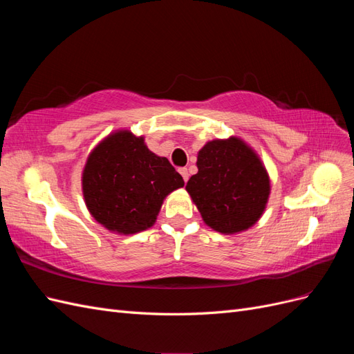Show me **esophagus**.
I'll use <instances>...</instances> for the list:
<instances>
[{
    "instance_id": "34e87169",
    "label": "esophagus",
    "mask_w": 354,
    "mask_h": 354,
    "mask_svg": "<svg viewBox=\"0 0 354 354\" xmlns=\"http://www.w3.org/2000/svg\"><path fill=\"white\" fill-rule=\"evenodd\" d=\"M178 171H180L181 177H183V180L187 183V180H189V171H187V168H180Z\"/></svg>"
}]
</instances>
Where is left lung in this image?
Here are the masks:
<instances>
[{"label":"left lung","instance_id":"obj_1","mask_svg":"<svg viewBox=\"0 0 354 354\" xmlns=\"http://www.w3.org/2000/svg\"><path fill=\"white\" fill-rule=\"evenodd\" d=\"M198 173L186 185L202 220L212 230L233 234L260 220L270 195V178L260 156L239 137L216 138L198 152Z\"/></svg>","mask_w":354,"mask_h":354}]
</instances>
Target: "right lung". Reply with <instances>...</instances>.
Returning a JSON list of instances; mask_svg holds the SVG:
<instances>
[{
	"instance_id": "obj_1",
	"label": "right lung",
	"mask_w": 354,
	"mask_h": 354,
	"mask_svg": "<svg viewBox=\"0 0 354 354\" xmlns=\"http://www.w3.org/2000/svg\"><path fill=\"white\" fill-rule=\"evenodd\" d=\"M185 186L164 156L147 149L143 136L128 130L95 146L82 171V195L94 220L120 234L152 227L164 199Z\"/></svg>"
}]
</instances>
